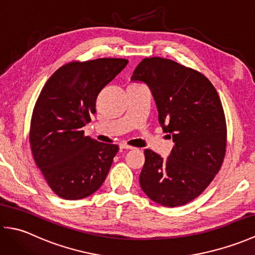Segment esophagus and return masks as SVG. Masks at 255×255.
Returning a JSON list of instances; mask_svg holds the SVG:
<instances>
[{"label": "esophagus", "instance_id": "1", "mask_svg": "<svg viewBox=\"0 0 255 255\" xmlns=\"http://www.w3.org/2000/svg\"><path fill=\"white\" fill-rule=\"evenodd\" d=\"M119 148H121V149H126V150H132V149H134V148L131 147V145H128L126 143H121V145H119Z\"/></svg>", "mask_w": 255, "mask_h": 255}]
</instances>
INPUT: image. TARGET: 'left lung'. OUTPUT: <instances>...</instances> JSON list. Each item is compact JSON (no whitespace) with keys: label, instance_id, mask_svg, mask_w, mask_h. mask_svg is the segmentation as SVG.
<instances>
[{"label":"left lung","instance_id":"left-lung-1","mask_svg":"<svg viewBox=\"0 0 255 255\" xmlns=\"http://www.w3.org/2000/svg\"><path fill=\"white\" fill-rule=\"evenodd\" d=\"M131 81L148 86L161 127L175 143L167 159L144 150L140 186L165 207L185 205L209 185L225 158L227 128L217 91L203 74L159 57L143 59Z\"/></svg>","mask_w":255,"mask_h":255}]
</instances>
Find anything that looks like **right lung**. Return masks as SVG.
Wrapping results in <instances>:
<instances>
[{
  "label": "right lung",
  "instance_id": "add662e5",
  "mask_svg": "<svg viewBox=\"0 0 255 255\" xmlns=\"http://www.w3.org/2000/svg\"><path fill=\"white\" fill-rule=\"evenodd\" d=\"M127 63L117 58L70 62L42 88L29 141L37 166L58 196L85 198L104 183L118 145L85 137L83 127L96 113L97 95Z\"/></svg>",
  "mask_w": 255,
  "mask_h": 255
}]
</instances>
